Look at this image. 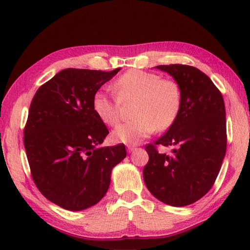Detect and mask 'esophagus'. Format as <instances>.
Wrapping results in <instances>:
<instances>
[{
  "label": "esophagus",
  "instance_id": "1",
  "mask_svg": "<svg viewBox=\"0 0 250 250\" xmlns=\"http://www.w3.org/2000/svg\"><path fill=\"white\" fill-rule=\"evenodd\" d=\"M134 149H135L134 146H128V151L129 152H132Z\"/></svg>",
  "mask_w": 250,
  "mask_h": 250
}]
</instances>
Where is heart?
Masks as SVG:
<instances>
[{
    "instance_id": "1",
    "label": "heart",
    "mask_w": 250,
    "mask_h": 250,
    "mask_svg": "<svg viewBox=\"0 0 250 250\" xmlns=\"http://www.w3.org/2000/svg\"><path fill=\"white\" fill-rule=\"evenodd\" d=\"M118 98L98 90L92 97V109L104 125L113 126L121 118V103L134 100L133 120L122 124L112 131L116 143L137 145L154 132L174 125L180 115L182 92L177 83L161 78L158 74L131 69L113 83Z\"/></svg>"
}]
</instances>
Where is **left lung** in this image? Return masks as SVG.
I'll list each match as a JSON object with an SVG mask.
<instances>
[{
	"label": "left lung",
	"instance_id": "obj_1",
	"mask_svg": "<svg viewBox=\"0 0 250 250\" xmlns=\"http://www.w3.org/2000/svg\"><path fill=\"white\" fill-rule=\"evenodd\" d=\"M182 92L180 115L170 129L146 150L143 180L152 195L172 206H186L209 191L226 153L224 99L208 76L188 65H160ZM158 145L175 146L170 156Z\"/></svg>",
	"mask_w": 250,
	"mask_h": 250
}]
</instances>
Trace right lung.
Here are the masks:
<instances>
[{"label":"right lung","mask_w":250,"mask_h":250,"mask_svg":"<svg viewBox=\"0 0 250 250\" xmlns=\"http://www.w3.org/2000/svg\"><path fill=\"white\" fill-rule=\"evenodd\" d=\"M120 69H64L42 84L29 105L24 146L33 181L62 208L97 204L126 156L124 143L98 146L109 131L92 109L95 92Z\"/></svg>","instance_id":"obj_1"}]
</instances>
